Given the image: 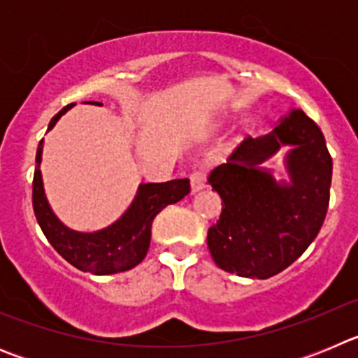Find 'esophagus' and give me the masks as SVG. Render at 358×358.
Wrapping results in <instances>:
<instances>
[{
	"label": "esophagus",
	"instance_id": "obj_1",
	"mask_svg": "<svg viewBox=\"0 0 358 358\" xmlns=\"http://www.w3.org/2000/svg\"><path fill=\"white\" fill-rule=\"evenodd\" d=\"M189 185H192V192H199V189L206 188V176L201 170H194L189 173Z\"/></svg>",
	"mask_w": 358,
	"mask_h": 358
}]
</instances>
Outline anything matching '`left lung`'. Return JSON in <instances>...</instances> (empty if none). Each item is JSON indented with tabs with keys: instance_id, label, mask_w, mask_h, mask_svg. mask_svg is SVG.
I'll use <instances>...</instances> for the list:
<instances>
[{
	"instance_id": "left-lung-1",
	"label": "left lung",
	"mask_w": 358,
	"mask_h": 358,
	"mask_svg": "<svg viewBox=\"0 0 358 358\" xmlns=\"http://www.w3.org/2000/svg\"><path fill=\"white\" fill-rule=\"evenodd\" d=\"M281 144L293 147L286 160L290 183H278L259 169ZM331 166L321 129L301 109L290 110L273 132L245 138L208 179L222 199V213L208 229L215 264L258 280L294 264L324 222Z\"/></svg>"
}]
</instances>
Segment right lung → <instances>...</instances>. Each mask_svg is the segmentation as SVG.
Here are the masks:
<instances>
[{
    "instance_id": "1",
    "label": "right lung",
    "mask_w": 358,
    "mask_h": 358,
    "mask_svg": "<svg viewBox=\"0 0 358 358\" xmlns=\"http://www.w3.org/2000/svg\"><path fill=\"white\" fill-rule=\"evenodd\" d=\"M71 107L73 103H69L53 116L48 131H52L57 120ZM41 154H43V141L37 148V166L34 173V186H31V202H34L37 222L53 249L68 264L77 267L78 271L96 274V276L123 273L141 264L150 245L152 222L156 215L163 208L176 204L177 201H181L185 195L189 194L188 179L140 185L129 210L115 224L94 233H78L66 227L53 215L46 201L39 170Z\"/></svg>"
}]
</instances>
